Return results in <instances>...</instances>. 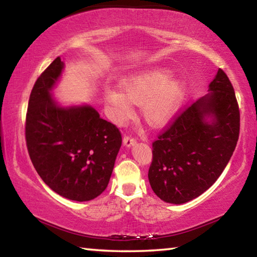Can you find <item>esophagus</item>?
<instances>
[{"instance_id":"obj_1","label":"esophagus","mask_w":257,"mask_h":257,"mask_svg":"<svg viewBox=\"0 0 257 257\" xmlns=\"http://www.w3.org/2000/svg\"><path fill=\"white\" fill-rule=\"evenodd\" d=\"M123 144L127 148H130V147H133V145L136 144V140L133 139V137H130V136H124L123 137Z\"/></svg>"}]
</instances>
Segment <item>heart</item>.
Returning <instances> with one entry per match:
<instances>
[{
	"mask_svg": "<svg viewBox=\"0 0 257 257\" xmlns=\"http://www.w3.org/2000/svg\"><path fill=\"white\" fill-rule=\"evenodd\" d=\"M171 76L168 69H155L122 79V91L112 89L105 95L112 120L122 122L132 115L133 102L142 105V116L151 127L165 125L178 112L186 94L185 80Z\"/></svg>",
	"mask_w": 257,
	"mask_h": 257,
	"instance_id": "1",
	"label": "heart"
}]
</instances>
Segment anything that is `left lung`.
<instances>
[{
  "label": "left lung",
  "mask_w": 257,
  "mask_h": 257,
  "mask_svg": "<svg viewBox=\"0 0 257 257\" xmlns=\"http://www.w3.org/2000/svg\"><path fill=\"white\" fill-rule=\"evenodd\" d=\"M208 91L152 144L149 182L166 203L183 204L208 190L223 173L236 147L239 106L234 89L221 69Z\"/></svg>",
  "instance_id": "obj_1"
}]
</instances>
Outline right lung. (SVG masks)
<instances>
[{
    "instance_id": "add662e5",
    "label": "right lung",
    "mask_w": 257,
    "mask_h": 257,
    "mask_svg": "<svg viewBox=\"0 0 257 257\" xmlns=\"http://www.w3.org/2000/svg\"><path fill=\"white\" fill-rule=\"evenodd\" d=\"M63 70L64 63L56 57L34 84L26 114V145L49 188L68 200L91 201L108 185L122 137L92 106L56 101L52 91Z\"/></svg>"
}]
</instances>
